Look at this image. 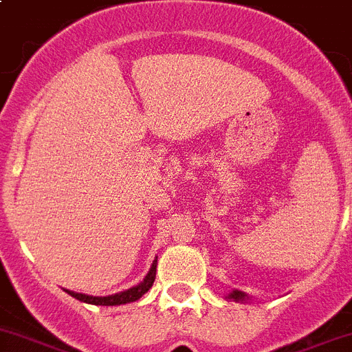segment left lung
Listing matches in <instances>:
<instances>
[{
	"label": "left lung",
	"instance_id": "obj_1",
	"mask_svg": "<svg viewBox=\"0 0 352 352\" xmlns=\"http://www.w3.org/2000/svg\"><path fill=\"white\" fill-rule=\"evenodd\" d=\"M225 298H230V300H234V302H248V300H251L250 296H248L244 292H241V289H232V292L228 293V295L225 296Z\"/></svg>",
	"mask_w": 352,
	"mask_h": 352
}]
</instances>
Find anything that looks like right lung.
Listing matches in <instances>:
<instances>
[{
  "instance_id": "right-lung-1",
  "label": "right lung",
  "mask_w": 352,
  "mask_h": 352,
  "mask_svg": "<svg viewBox=\"0 0 352 352\" xmlns=\"http://www.w3.org/2000/svg\"><path fill=\"white\" fill-rule=\"evenodd\" d=\"M155 274H157V258L151 263L150 270L144 276L143 281L140 285L132 286V288L125 289V292H118L113 293V295L108 296H92V295H85V293H76V292H69V289H64L67 295H71L73 298L80 302H85V304H92V305H122V304H129V302H136L140 300L141 296L148 292V289L153 286L155 281Z\"/></svg>"
}]
</instances>
